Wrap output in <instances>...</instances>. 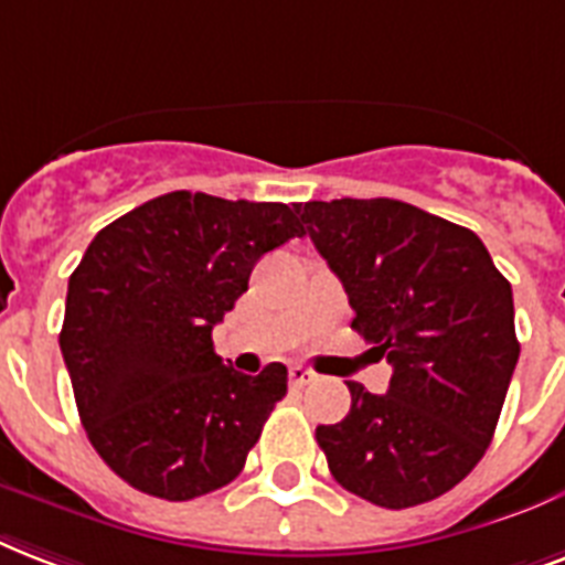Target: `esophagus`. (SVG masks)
<instances>
[{
  "mask_svg": "<svg viewBox=\"0 0 565 565\" xmlns=\"http://www.w3.org/2000/svg\"><path fill=\"white\" fill-rule=\"evenodd\" d=\"M288 383H291L295 388L309 386V383H315V371L303 369V365H295V369L288 371Z\"/></svg>",
  "mask_w": 565,
  "mask_h": 565,
  "instance_id": "34e87169",
  "label": "esophagus"
}]
</instances>
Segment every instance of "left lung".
Segmentation results:
<instances>
[{
    "label": "left lung",
    "mask_w": 565,
    "mask_h": 565,
    "mask_svg": "<svg viewBox=\"0 0 565 565\" xmlns=\"http://www.w3.org/2000/svg\"><path fill=\"white\" fill-rule=\"evenodd\" d=\"M300 221L342 279L353 330L392 365L386 395L315 439L332 478L386 510L454 489L487 454L519 362L513 288L478 235L401 200H312Z\"/></svg>",
    "instance_id": "1"
}]
</instances>
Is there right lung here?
I'll use <instances>...</instances> for the list:
<instances>
[{"label":"right lung","instance_id":"add662e5","mask_svg":"<svg viewBox=\"0 0 565 565\" xmlns=\"http://www.w3.org/2000/svg\"><path fill=\"white\" fill-rule=\"evenodd\" d=\"M297 205L170 191L99 230L70 274L58 342L78 418L138 492L191 501L226 487L286 397L282 362L238 374L212 330L253 265L303 235Z\"/></svg>","mask_w":565,"mask_h":565}]
</instances>
